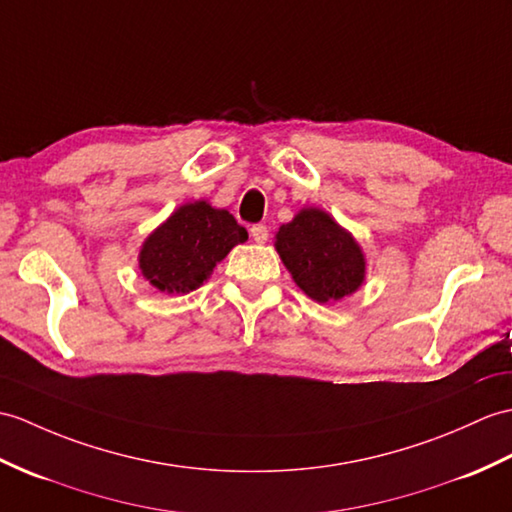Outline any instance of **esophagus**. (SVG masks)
Returning <instances> with one entry per match:
<instances>
[{
	"label": "esophagus",
	"mask_w": 512,
	"mask_h": 512,
	"mask_svg": "<svg viewBox=\"0 0 512 512\" xmlns=\"http://www.w3.org/2000/svg\"><path fill=\"white\" fill-rule=\"evenodd\" d=\"M251 235H253V240L257 242V244H266V240H268V227L266 224H255V227L251 229Z\"/></svg>",
	"instance_id": "34e87169"
}]
</instances>
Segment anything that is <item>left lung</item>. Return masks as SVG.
<instances>
[{"instance_id":"left-lung-1","label":"left lung","mask_w":512,"mask_h":512,"mask_svg":"<svg viewBox=\"0 0 512 512\" xmlns=\"http://www.w3.org/2000/svg\"><path fill=\"white\" fill-rule=\"evenodd\" d=\"M275 248L294 283L318 303L340 301L364 283L366 259L355 237L318 207L281 224Z\"/></svg>"}]
</instances>
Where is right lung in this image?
Segmentation results:
<instances>
[{"label": "right lung", "instance_id": "right-lung-1", "mask_svg": "<svg viewBox=\"0 0 512 512\" xmlns=\"http://www.w3.org/2000/svg\"><path fill=\"white\" fill-rule=\"evenodd\" d=\"M246 240V229L227 209L211 207L207 200L187 202L146 237L139 270L159 292L187 294L200 288L231 248Z\"/></svg>", "mask_w": 512, "mask_h": 512}]
</instances>
